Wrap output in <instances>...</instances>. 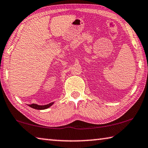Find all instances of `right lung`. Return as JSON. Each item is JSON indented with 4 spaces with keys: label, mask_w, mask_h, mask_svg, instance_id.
Here are the masks:
<instances>
[{
    "label": "right lung",
    "mask_w": 148,
    "mask_h": 148,
    "mask_svg": "<svg viewBox=\"0 0 148 148\" xmlns=\"http://www.w3.org/2000/svg\"><path fill=\"white\" fill-rule=\"evenodd\" d=\"M53 104V103H49L48 105H38L36 104H32V105H28V106L30 107H32L33 108H34V109H37V110H44V109H46V108H49V107H51V106Z\"/></svg>",
    "instance_id": "obj_1"
}]
</instances>
